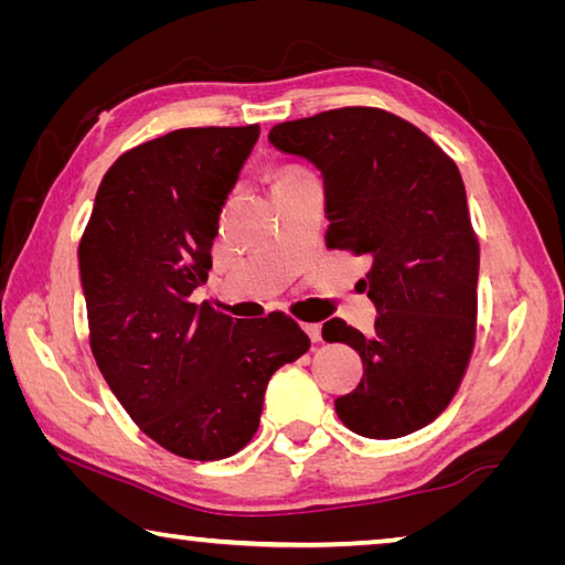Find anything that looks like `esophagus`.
<instances>
[{"instance_id":"esophagus-1","label":"esophagus","mask_w":565,"mask_h":565,"mask_svg":"<svg viewBox=\"0 0 565 565\" xmlns=\"http://www.w3.org/2000/svg\"><path fill=\"white\" fill-rule=\"evenodd\" d=\"M303 331L309 333L311 341H321V323H303Z\"/></svg>"}]
</instances>
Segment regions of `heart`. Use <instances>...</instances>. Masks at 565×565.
<instances>
[{
	"instance_id": "b5f03b06",
	"label": "heart",
	"mask_w": 565,
	"mask_h": 565,
	"mask_svg": "<svg viewBox=\"0 0 565 565\" xmlns=\"http://www.w3.org/2000/svg\"><path fill=\"white\" fill-rule=\"evenodd\" d=\"M299 177H303L301 171H296V169H286V171H281L279 177H276V181H274V186H281V184H289V181H294V179H299Z\"/></svg>"
}]
</instances>
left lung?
<instances>
[{
	"mask_svg": "<svg viewBox=\"0 0 565 565\" xmlns=\"http://www.w3.org/2000/svg\"><path fill=\"white\" fill-rule=\"evenodd\" d=\"M269 145L321 174L327 244L371 259L374 333L341 319L321 331L363 361L361 384L333 401L339 418L366 438L418 431L451 404L476 337L478 244L461 174L414 124L369 107L276 124Z\"/></svg>",
	"mask_w": 565,
	"mask_h": 565,
	"instance_id": "1",
	"label": "left lung"
}]
</instances>
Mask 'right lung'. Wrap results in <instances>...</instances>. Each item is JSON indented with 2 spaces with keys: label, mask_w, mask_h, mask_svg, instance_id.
<instances>
[{
  "label": "right lung",
  "mask_w": 565,
  "mask_h": 565,
  "mask_svg": "<svg viewBox=\"0 0 565 565\" xmlns=\"http://www.w3.org/2000/svg\"><path fill=\"white\" fill-rule=\"evenodd\" d=\"M256 139L259 124H248L177 129L134 147L104 174L79 244L99 371L141 431L194 461L242 451L274 371L311 347L281 311L234 321L191 301Z\"/></svg>",
  "instance_id": "1"
}]
</instances>
